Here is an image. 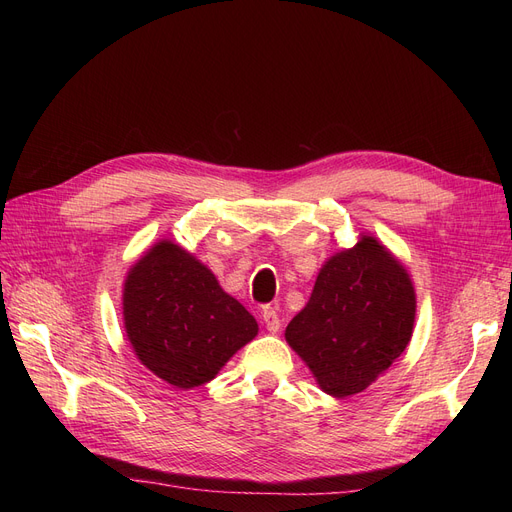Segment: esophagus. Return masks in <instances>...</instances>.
<instances>
[{
	"label": "esophagus",
	"instance_id": "obj_1",
	"mask_svg": "<svg viewBox=\"0 0 512 512\" xmlns=\"http://www.w3.org/2000/svg\"><path fill=\"white\" fill-rule=\"evenodd\" d=\"M261 319H263V324H265V328L270 330L272 334H276L278 330H280V317H278V311L274 309V307H265L263 311H261Z\"/></svg>",
	"mask_w": 512,
	"mask_h": 512
}]
</instances>
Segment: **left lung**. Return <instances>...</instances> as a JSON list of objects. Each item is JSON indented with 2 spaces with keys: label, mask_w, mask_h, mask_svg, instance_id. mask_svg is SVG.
Masks as SVG:
<instances>
[{
  "label": "left lung",
  "mask_w": 512,
  "mask_h": 512,
  "mask_svg": "<svg viewBox=\"0 0 512 512\" xmlns=\"http://www.w3.org/2000/svg\"><path fill=\"white\" fill-rule=\"evenodd\" d=\"M413 321L407 270L378 240L363 236L321 267L309 303L286 328V342L321 390L344 398L363 392L405 353Z\"/></svg>",
  "instance_id": "obj_1"
}]
</instances>
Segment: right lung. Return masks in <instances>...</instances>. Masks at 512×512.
<instances>
[{
  "mask_svg": "<svg viewBox=\"0 0 512 512\" xmlns=\"http://www.w3.org/2000/svg\"><path fill=\"white\" fill-rule=\"evenodd\" d=\"M124 328L141 363L182 390L213 380L259 330L203 263L168 240L128 272Z\"/></svg>",
  "mask_w": 512,
  "mask_h": 512,
  "instance_id": "add662e5",
  "label": "right lung"
}]
</instances>
